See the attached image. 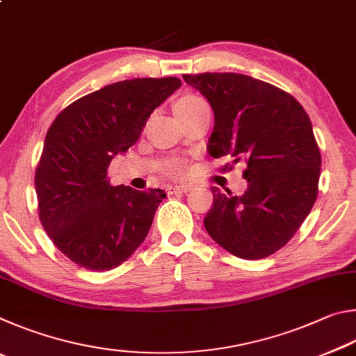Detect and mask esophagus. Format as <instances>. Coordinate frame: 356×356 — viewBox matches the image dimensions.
<instances>
[{
  "instance_id": "obj_1",
  "label": "esophagus",
  "mask_w": 356,
  "mask_h": 356,
  "mask_svg": "<svg viewBox=\"0 0 356 356\" xmlns=\"http://www.w3.org/2000/svg\"><path fill=\"white\" fill-rule=\"evenodd\" d=\"M191 190V185L190 184H182V185H174L170 188V193L172 195V193H186Z\"/></svg>"
}]
</instances>
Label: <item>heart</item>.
<instances>
[{
    "label": "heart",
    "instance_id": "obj_1",
    "mask_svg": "<svg viewBox=\"0 0 356 356\" xmlns=\"http://www.w3.org/2000/svg\"><path fill=\"white\" fill-rule=\"evenodd\" d=\"M200 102H202L200 97H195V95H186V97H182L180 100H177L176 106H174V110H177V108H188V106H193L196 104H200ZM171 170L174 174H180L184 170V166L180 161H174V163L171 165Z\"/></svg>",
    "mask_w": 356,
    "mask_h": 356
}]
</instances>
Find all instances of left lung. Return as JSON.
<instances>
[{
	"label": "left lung",
	"mask_w": 356,
	"mask_h": 356,
	"mask_svg": "<svg viewBox=\"0 0 356 356\" xmlns=\"http://www.w3.org/2000/svg\"><path fill=\"white\" fill-rule=\"evenodd\" d=\"M184 80L213 110L209 154L246 161L242 196L212 186L206 231L240 259L273 254L298 231L317 197L322 159L309 116L291 94L248 75L209 72Z\"/></svg>",
	"instance_id": "obj_1"
}]
</instances>
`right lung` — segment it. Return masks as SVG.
Here are the masks:
<instances>
[{
    "label": "right lung",
    "instance_id": "right-lung-1",
    "mask_svg": "<svg viewBox=\"0 0 356 356\" xmlns=\"http://www.w3.org/2000/svg\"><path fill=\"white\" fill-rule=\"evenodd\" d=\"M180 86L176 76L108 84L70 104L48 129L34 182L39 218L56 248L80 267L116 268L146 238L165 191L113 186L106 171Z\"/></svg>",
    "mask_w": 356,
    "mask_h": 356
}]
</instances>
